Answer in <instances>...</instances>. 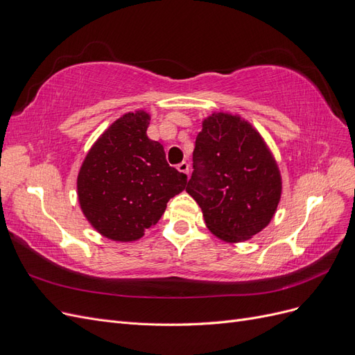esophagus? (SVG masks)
I'll return each instance as SVG.
<instances>
[{
    "label": "esophagus",
    "instance_id": "1",
    "mask_svg": "<svg viewBox=\"0 0 355 355\" xmlns=\"http://www.w3.org/2000/svg\"><path fill=\"white\" fill-rule=\"evenodd\" d=\"M178 170L180 171V173L188 175L189 173V164L187 163V161H182V163L178 164Z\"/></svg>",
    "mask_w": 355,
    "mask_h": 355
}]
</instances>
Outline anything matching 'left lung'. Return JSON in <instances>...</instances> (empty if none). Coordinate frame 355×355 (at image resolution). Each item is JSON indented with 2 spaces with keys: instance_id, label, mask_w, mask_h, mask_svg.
Wrapping results in <instances>:
<instances>
[{
  "instance_id": "8db88e82",
  "label": "left lung",
  "mask_w": 355,
  "mask_h": 355,
  "mask_svg": "<svg viewBox=\"0 0 355 355\" xmlns=\"http://www.w3.org/2000/svg\"><path fill=\"white\" fill-rule=\"evenodd\" d=\"M192 168L187 192L219 239L243 241L270 223L280 201L282 178L263 139L249 123L228 114L204 120Z\"/></svg>"
}]
</instances>
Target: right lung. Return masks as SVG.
Returning <instances> with one entry per match:
<instances>
[{
  "label": "right lung",
  "mask_w": 355,
  "mask_h": 355,
  "mask_svg": "<svg viewBox=\"0 0 355 355\" xmlns=\"http://www.w3.org/2000/svg\"><path fill=\"white\" fill-rule=\"evenodd\" d=\"M148 125L144 111L123 115L93 145L78 175L84 216L115 241L141 239L188 182L168 166L163 145L146 136Z\"/></svg>",
  "instance_id": "add662e5"
}]
</instances>
